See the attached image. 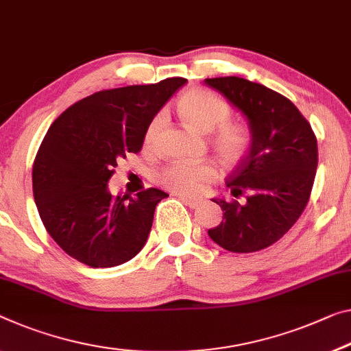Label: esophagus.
I'll list each match as a JSON object with an SVG mask.
<instances>
[{"label": "esophagus", "instance_id": "1", "mask_svg": "<svg viewBox=\"0 0 351 351\" xmlns=\"http://www.w3.org/2000/svg\"><path fill=\"white\" fill-rule=\"evenodd\" d=\"M177 197L180 199V201L183 202V204H186L188 207H191V208H196V207H199L202 204V199H194V197H190V196H186V194H176Z\"/></svg>", "mask_w": 351, "mask_h": 351}]
</instances>
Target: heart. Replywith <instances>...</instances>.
Segmentation results:
<instances>
[{"mask_svg": "<svg viewBox=\"0 0 351 351\" xmlns=\"http://www.w3.org/2000/svg\"><path fill=\"white\" fill-rule=\"evenodd\" d=\"M177 110L194 130L210 132L208 143L226 166H235L246 158L254 143V134L246 122L229 121L230 105L206 89H191L180 97ZM161 127L157 116L149 123L144 144L152 145ZM218 171L210 161H174L158 172L160 185L180 194H196L217 179Z\"/></svg>", "mask_w": 351, "mask_h": 351, "instance_id": "b5f03b06", "label": "heart"}]
</instances>
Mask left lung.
<instances>
[{
  "label": "left lung",
  "mask_w": 351,
  "mask_h": 351,
  "mask_svg": "<svg viewBox=\"0 0 351 351\" xmlns=\"http://www.w3.org/2000/svg\"><path fill=\"white\" fill-rule=\"evenodd\" d=\"M206 84L243 112L254 134L250 154L226 180L230 201L213 199L224 217L208 235L230 252L265 250L309 202L319 163L315 133L287 97L267 86L239 77L207 78Z\"/></svg>",
  "instance_id": "1"
}]
</instances>
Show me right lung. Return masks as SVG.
<instances>
[{
  "instance_id": "right-lung-1",
  "label": "right lung",
  "mask_w": 351,
  "mask_h": 351,
  "mask_svg": "<svg viewBox=\"0 0 351 351\" xmlns=\"http://www.w3.org/2000/svg\"><path fill=\"white\" fill-rule=\"evenodd\" d=\"M185 83L177 77L100 90L48 128L32 165V193L47 232L70 257L108 268L143 250L168 194L147 188L112 196L106 183L117 161L141 150L149 123Z\"/></svg>"
}]
</instances>
